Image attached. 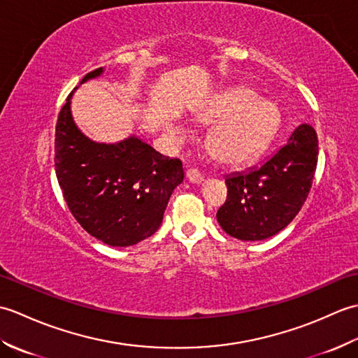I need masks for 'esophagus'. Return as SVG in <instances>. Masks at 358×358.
<instances>
[{
    "label": "esophagus",
    "instance_id": "esophagus-1",
    "mask_svg": "<svg viewBox=\"0 0 358 358\" xmlns=\"http://www.w3.org/2000/svg\"><path fill=\"white\" fill-rule=\"evenodd\" d=\"M186 178H187L189 183L200 185L201 181H203V175H201L199 171H196V169H189V171L186 172Z\"/></svg>",
    "mask_w": 358,
    "mask_h": 358
}]
</instances>
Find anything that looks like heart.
<instances>
[{"instance_id":"1","label":"heart","mask_w":358,"mask_h":358,"mask_svg":"<svg viewBox=\"0 0 358 358\" xmlns=\"http://www.w3.org/2000/svg\"><path fill=\"white\" fill-rule=\"evenodd\" d=\"M196 120L214 124L208 135L210 155L223 164H243L266 148L278 126V109L268 100L257 98L246 87H234L217 95L199 112ZM169 131L185 138L187 127L172 124Z\"/></svg>"}]
</instances>
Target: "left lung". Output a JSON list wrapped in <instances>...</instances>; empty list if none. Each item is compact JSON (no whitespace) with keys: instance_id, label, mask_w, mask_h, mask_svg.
<instances>
[{"instance_id":"obj_1","label":"left lung","mask_w":358,"mask_h":358,"mask_svg":"<svg viewBox=\"0 0 358 358\" xmlns=\"http://www.w3.org/2000/svg\"><path fill=\"white\" fill-rule=\"evenodd\" d=\"M317 155L314 127L300 124L260 166L227 175V199L217 212L222 229L243 241L266 240L283 231L308 199Z\"/></svg>"}]
</instances>
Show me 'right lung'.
I'll return each instance as SVG.
<instances>
[{
  "instance_id": "obj_1",
  "label": "right lung",
  "mask_w": 358,
  "mask_h": 358,
  "mask_svg": "<svg viewBox=\"0 0 358 358\" xmlns=\"http://www.w3.org/2000/svg\"><path fill=\"white\" fill-rule=\"evenodd\" d=\"M103 72L92 71L80 85ZM73 92L55 127V172L64 200L92 237L113 248L136 245L162 224L173 189L185 178L183 164L135 135L109 144L90 140L73 121Z\"/></svg>"
}]
</instances>
